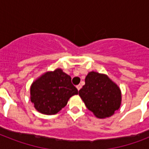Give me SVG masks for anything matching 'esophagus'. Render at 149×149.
Wrapping results in <instances>:
<instances>
[{
    "mask_svg": "<svg viewBox=\"0 0 149 149\" xmlns=\"http://www.w3.org/2000/svg\"><path fill=\"white\" fill-rule=\"evenodd\" d=\"M81 87H82V86L80 85V84H79V85H77V90H78V91H79V90L81 89Z\"/></svg>",
    "mask_w": 149,
    "mask_h": 149,
    "instance_id": "34e87169",
    "label": "esophagus"
}]
</instances>
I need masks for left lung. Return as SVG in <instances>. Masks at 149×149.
<instances>
[{
  "instance_id": "8db88e82",
  "label": "left lung",
  "mask_w": 149,
  "mask_h": 149,
  "mask_svg": "<svg viewBox=\"0 0 149 149\" xmlns=\"http://www.w3.org/2000/svg\"><path fill=\"white\" fill-rule=\"evenodd\" d=\"M88 110L98 118L111 117L120 108L121 93L120 88L107 75L90 72L85 85L79 91Z\"/></svg>"
}]
</instances>
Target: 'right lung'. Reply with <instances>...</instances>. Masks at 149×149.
I'll list each match as a JSON object with an SVG mask.
<instances>
[{
    "instance_id": "1",
    "label": "right lung",
    "mask_w": 149,
    "mask_h": 149,
    "mask_svg": "<svg viewBox=\"0 0 149 149\" xmlns=\"http://www.w3.org/2000/svg\"><path fill=\"white\" fill-rule=\"evenodd\" d=\"M31 101L42 113L56 114L67 104L78 90L71 83V77L61 69L47 72L33 82L30 88Z\"/></svg>"
}]
</instances>
